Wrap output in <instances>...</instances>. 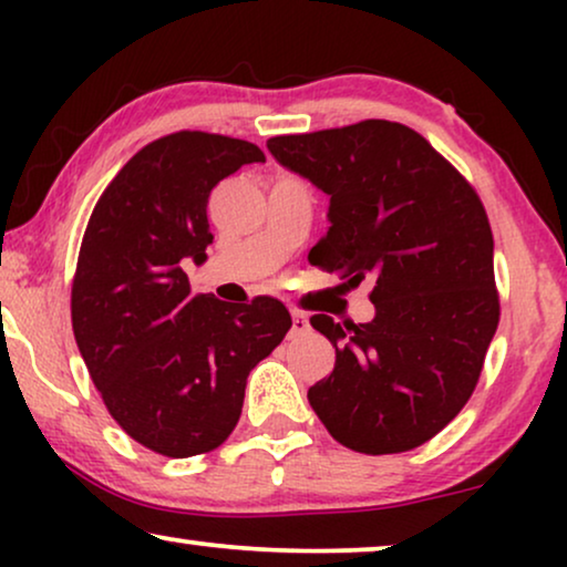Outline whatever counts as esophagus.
<instances>
[{"mask_svg":"<svg viewBox=\"0 0 567 567\" xmlns=\"http://www.w3.org/2000/svg\"><path fill=\"white\" fill-rule=\"evenodd\" d=\"M307 330H309V320H307V315H301V312H291V338L305 336Z\"/></svg>","mask_w":567,"mask_h":567,"instance_id":"obj_1","label":"esophagus"}]
</instances>
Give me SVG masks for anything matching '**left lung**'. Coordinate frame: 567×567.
Listing matches in <instances>:
<instances>
[{
	"instance_id": "left-lung-1",
	"label": "left lung",
	"mask_w": 567,
	"mask_h": 567,
	"mask_svg": "<svg viewBox=\"0 0 567 567\" xmlns=\"http://www.w3.org/2000/svg\"><path fill=\"white\" fill-rule=\"evenodd\" d=\"M268 150L330 196L328 235L309 262L348 286L374 281L371 322L309 320L336 346V369L309 386V405L353 452L425 444L467 405L501 317L475 188L392 121L274 136Z\"/></svg>"
}]
</instances>
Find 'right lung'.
<instances>
[{
    "label": "right lung",
    "instance_id": "add662e5",
    "mask_svg": "<svg viewBox=\"0 0 567 567\" xmlns=\"http://www.w3.org/2000/svg\"><path fill=\"white\" fill-rule=\"evenodd\" d=\"M258 146L177 131L131 157L95 204L72 284V328L113 421L162 456L206 454L243 413L247 374L281 343L278 299L227 305L193 293L183 266L206 260L208 196Z\"/></svg>",
    "mask_w": 567,
    "mask_h": 567
}]
</instances>
